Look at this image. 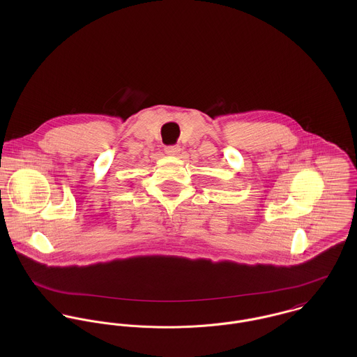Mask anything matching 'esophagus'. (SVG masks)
<instances>
[{
    "label": "esophagus",
    "instance_id": "esophagus-1",
    "mask_svg": "<svg viewBox=\"0 0 357 357\" xmlns=\"http://www.w3.org/2000/svg\"><path fill=\"white\" fill-rule=\"evenodd\" d=\"M181 151V149H180V146H170V147H166L165 149V153H167V155H178Z\"/></svg>",
    "mask_w": 357,
    "mask_h": 357
}]
</instances>
